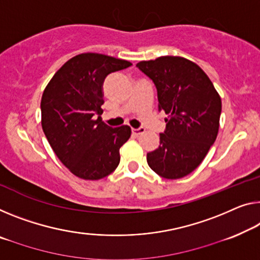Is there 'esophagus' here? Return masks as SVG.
I'll list each match as a JSON object with an SVG mask.
<instances>
[{
	"instance_id": "esophagus-1",
	"label": "esophagus",
	"mask_w": 260,
	"mask_h": 260,
	"mask_svg": "<svg viewBox=\"0 0 260 260\" xmlns=\"http://www.w3.org/2000/svg\"><path fill=\"white\" fill-rule=\"evenodd\" d=\"M144 130L143 127H139V129H131V133H133L135 136H139V135H142V134H144Z\"/></svg>"
}]
</instances>
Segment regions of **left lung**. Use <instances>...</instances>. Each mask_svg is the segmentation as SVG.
I'll list each match as a JSON object with an SVG mask.
<instances>
[{
  "label": "left lung",
  "instance_id": "left-lung-1",
  "mask_svg": "<svg viewBox=\"0 0 260 260\" xmlns=\"http://www.w3.org/2000/svg\"><path fill=\"white\" fill-rule=\"evenodd\" d=\"M136 66L154 82L158 108L167 115L160 145L147 153V164L165 179L186 177L216 141L221 98L201 67L186 58L164 55Z\"/></svg>",
  "mask_w": 260,
  "mask_h": 260
}]
</instances>
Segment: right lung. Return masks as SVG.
<instances>
[{
  "mask_svg": "<svg viewBox=\"0 0 260 260\" xmlns=\"http://www.w3.org/2000/svg\"><path fill=\"white\" fill-rule=\"evenodd\" d=\"M133 65L100 53H81L66 61L44 89L42 127L52 150L75 177L100 180L116 170L119 149L131 127H110L103 113V81L108 74Z\"/></svg>",
  "mask_w": 260,
  "mask_h": 260,
  "instance_id": "1",
  "label": "right lung"
}]
</instances>
